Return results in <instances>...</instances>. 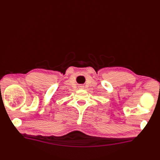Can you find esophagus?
Returning a JSON list of instances; mask_svg holds the SVG:
<instances>
[{
    "label": "esophagus",
    "mask_w": 160,
    "mask_h": 160,
    "mask_svg": "<svg viewBox=\"0 0 160 160\" xmlns=\"http://www.w3.org/2000/svg\"><path fill=\"white\" fill-rule=\"evenodd\" d=\"M80 87L81 88H83V86H82V85H81V86H80Z\"/></svg>",
    "instance_id": "1"
}]
</instances>
